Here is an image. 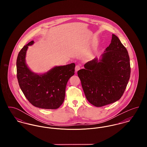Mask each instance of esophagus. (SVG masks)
Wrapping results in <instances>:
<instances>
[{"label":"esophagus","mask_w":147,"mask_h":147,"mask_svg":"<svg viewBox=\"0 0 147 147\" xmlns=\"http://www.w3.org/2000/svg\"><path fill=\"white\" fill-rule=\"evenodd\" d=\"M80 65H77L76 66V68H75V70H76V71L77 72L78 70H80Z\"/></svg>","instance_id":"obj_1"}]
</instances>
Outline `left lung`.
Segmentation results:
<instances>
[{
  "mask_svg": "<svg viewBox=\"0 0 147 147\" xmlns=\"http://www.w3.org/2000/svg\"><path fill=\"white\" fill-rule=\"evenodd\" d=\"M78 71L88 101L96 107L113 103L123 95L128 83L131 67L126 47L112 34L109 46L101 59L94 58Z\"/></svg>",
  "mask_w": 147,
  "mask_h": 147,
  "instance_id": "left-lung-1",
  "label": "left lung"
}]
</instances>
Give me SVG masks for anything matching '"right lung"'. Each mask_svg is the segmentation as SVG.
Masks as SVG:
<instances>
[{
  "label": "right lung",
  "mask_w": 147,
  "mask_h": 147,
  "mask_svg": "<svg viewBox=\"0 0 147 147\" xmlns=\"http://www.w3.org/2000/svg\"><path fill=\"white\" fill-rule=\"evenodd\" d=\"M31 41L19 52L16 60L17 78L21 90L28 101L36 107L57 109L63 104L68 80L74 74V63L56 66L47 72L38 74L26 64L25 57Z\"/></svg>",
  "instance_id": "1"
}]
</instances>
